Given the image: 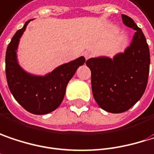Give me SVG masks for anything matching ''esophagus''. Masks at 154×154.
I'll use <instances>...</instances> for the list:
<instances>
[{
  "label": "esophagus",
  "instance_id": "esophagus-1",
  "mask_svg": "<svg viewBox=\"0 0 154 154\" xmlns=\"http://www.w3.org/2000/svg\"><path fill=\"white\" fill-rule=\"evenodd\" d=\"M83 54H84V56H85V58L86 59V60H88L90 57L91 56V54L90 52H88V51H85V52H84L83 53Z\"/></svg>",
  "mask_w": 154,
  "mask_h": 154
}]
</instances>
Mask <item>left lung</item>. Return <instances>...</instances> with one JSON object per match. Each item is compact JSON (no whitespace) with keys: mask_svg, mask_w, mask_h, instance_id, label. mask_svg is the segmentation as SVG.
<instances>
[{"mask_svg":"<svg viewBox=\"0 0 154 154\" xmlns=\"http://www.w3.org/2000/svg\"><path fill=\"white\" fill-rule=\"evenodd\" d=\"M123 23L136 31L124 53L86 61L91 73L94 100L106 112L119 114L129 110L146 91L150 68V51L142 30L132 18L122 15Z\"/></svg>","mask_w":154,"mask_h":154,"instance_id":"obj_1","label":"left lung"}]
</instances>
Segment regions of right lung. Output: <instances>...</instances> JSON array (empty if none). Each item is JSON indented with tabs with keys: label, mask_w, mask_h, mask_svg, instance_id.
I'll list each match as a JSON object with an SVG mask.
<instances>
[{
	"label": "right lung",
	"mask_w": 154,
	"mask_h": 154,
	"mask_svg": "<svg viewBox=\"0 0 154 154\" xmlns=\"http://www.w3.org/2000/svg\"><path fill=\"white\" fill-rule=\"evenodd\" d=\"M30 21L15 33L8 46L5 57L6 77L10 92L25 110L34 115H46L61 105L69 81L77 68L85 63V59L81 56L64 63L43 77L24 71L17 62V50L20 38Z\"/></svg>",
	"instance_id": "1"
}]
</instances>
